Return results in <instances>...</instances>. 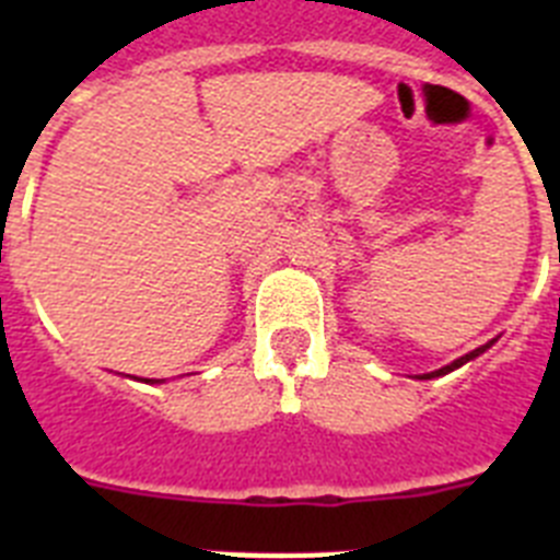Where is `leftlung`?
Instances as JSON below:
<instances>
[{"label":"left lung","mask_w":560,"mask_h":560,"mask_svg":"<svg viewBox=\"0 0 560 560\" xmlns=\"http://www.w3.org/2000/svg\"><path fill=\"white\" fill-rule=\"evenodd\" d=\"M491 348V341H488V345H482V348H477V350H471V353H465L463 359H457V361H452V364H446V368H440V370H434V373H427V375H420V378H438V375H446V373H452V370H457V368H463L465 361H471V359H477L479 353H485V350Z\"/></svg>","instance_id":"8db88e82"}]
</instances>
